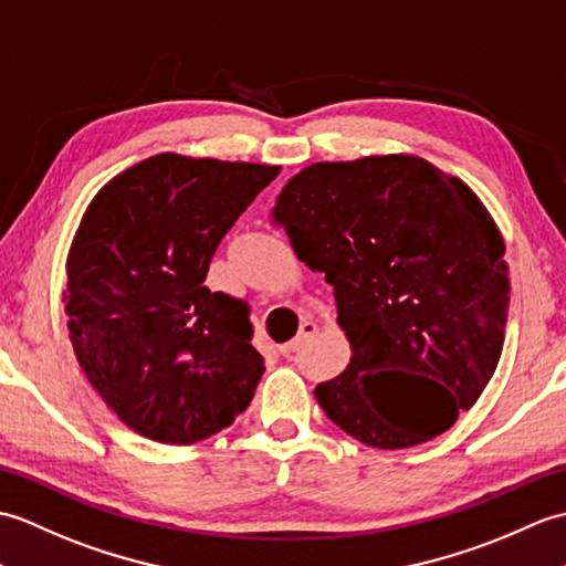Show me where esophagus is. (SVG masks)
I'll use <instances>...</instances> for the list:
<instances>
[{
	"label": "esophagus",
	"instance_id": "34e87169",
	"mask_svg": "<svg viewBox=\"0 0 566 566\" xmlns=\"http://www.w3.org/2000/svg\"><path fill=\"white\" fill-rule=\"evenodd\" d=\"M315 334H317V324H315V322H310V319H305V322H303V326H300V332H297V336L293 338V342H287V344L279 346V350H281L283 356H293L295 350H297L300 346H303L305 342H310V338L315 336Z\"/></svg>",
	"mask_w": 566,
	"mask_h": 566
}]
</instances>
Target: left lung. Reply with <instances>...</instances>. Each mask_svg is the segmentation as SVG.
<instances>
[{
    "label": "left lung",
    "mask_w": 566,
    "mask_h": 566,
    "mask_svg": "<svg viewBox=\"0 0 566 566\" xmlns=\"http://www.w3.org/2000/svg\"><path fill=\"white\" fill-rule=\"evenodd\" d=\"M273 218L334 287L350 344L315 387L326 417L382 450L448 431L492 380L509 317L504 237L472 188L417 155L317 161Z\"/></svg>",
    "instance_id": "8db88e82"
}]
</instances>
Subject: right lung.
<instances>
[{"label":"right lung","mask_w":566,"mask_h":566,"mask_svg":"<svg viewBox=\"0 0 566 566\" xmlns=\"http://www.w3.org/2000/svg\"><path fill=\"white\" fill-rule=\"evenodd\" d=\"M281 167L161 153L98 191L67 254L65 315L86 380L157 443L191 446L249 407L263 375L242 300L212 254Z\"/></svg>","instance_id":"1"}]
</instances>
